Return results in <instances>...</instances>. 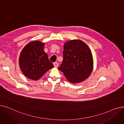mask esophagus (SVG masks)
<instances>
[{
	"label": "esophagus",
	"mask_w": 124,
	"mask_h": 124,
	"mask_svg": "<svg viewBox=\"0 0 124 124\" xmlns=\"http://www.w3.org/2000/svg\"><path fill=\"white\" fill-rule=\"evenodd\" d=\"M53 64H54V66L55 67H57L58 66V62H54V63H53Z\"/></svg>",
	"instance_id": "1"
}]
</instances>
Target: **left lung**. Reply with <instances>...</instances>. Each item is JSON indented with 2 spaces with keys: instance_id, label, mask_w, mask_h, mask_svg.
<instances>
[{
  "instance_id": "8db88e82",
  "label": "left lung",
  "mask_w": 124,
  "mask_h": 124,
  "mask_svg": "<svg viewBox=\"0 0 124 124\" xmlns=\"http://www.w3.org/2000/svg\"><path fill=\"white\" fill-rule=\"evenodd\" d=\"M63 60L58 69L71 83H78L87 79L93 68L92 52L81 40H73L64 45Z\"/></svg>"
}]
</instances>
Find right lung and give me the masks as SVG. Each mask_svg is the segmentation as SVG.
Masks as SVG:
<instances>
[{
  "mask_svg": "<svg viewBox=\"0 0 124 124\" xmlns=\"http://www.w3.org/2000/svg\"><path fill=\"white\" fill-rule=\"evenodd\" d=\"M45 44L33 41L26 45L21 52L19 65L23 74L30 79L38 80L54 65L44 48Z\"/></svg>",
  "mask_w": 124,
  "mask_h": 124,
  "instance_id": "add662e5",
  "label": "right lung"
}]
</instances>
